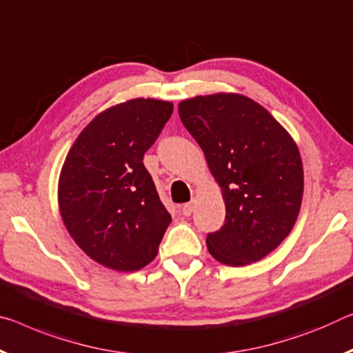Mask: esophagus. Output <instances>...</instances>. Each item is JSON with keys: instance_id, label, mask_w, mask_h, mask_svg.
<instances>
[{"instance_id": "34e87169", "label": "esophagus", "mask_w": 353, "mask_h": 353, "mask_svg": "<svg viewBox=\"0 0 353 353\" xmlns=\"http://www.w3.org/2000/svg\"><path fill=\"white\" fill-rule=\"evenodd\" d=\"M181 214L183 215V216H190L193 214V210H194V199H192L190 201V203H187V204H183V205H181Z\"/></svg>"}]
</instances>
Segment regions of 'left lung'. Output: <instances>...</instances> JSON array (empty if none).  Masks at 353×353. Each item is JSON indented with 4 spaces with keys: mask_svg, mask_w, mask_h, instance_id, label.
<instances>
[{
    "mask_svg": "<svg viewBox=\"0 0 353 353\" xmlns=\"http://www.w3.org/2000/svg\"><path fill=\"white\" fill-rule=\"evenodd\" d=\"M179 116L226 204L225 225L205 239L209 253L232 267L261 261L297 221L303 198L297 144L264 106L240 94L182 100Z\"/></svg>",
    "mask_w": 353,
    "mask_h": 353,
    "instance_id": "obj_1",
    "label": "left lung"
}]
</instances>
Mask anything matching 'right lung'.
<instances>
[{"label":"right lung","instance_id":"right-lung-1","mask_svg":"<svg viewBox=\"0 0 353 353\" xmlns=\"http://www.w3.org/2000/svg\"><path fill=\"white\" fill-rule=\"evenodd\" d=\"M172 103L133 99L85 127L61 170L59 212L75 243L99 264L135 272L154 261L171 223L143 163Z\"/></svg>","mask_w":353,"mask_h":353}]
</instances>
